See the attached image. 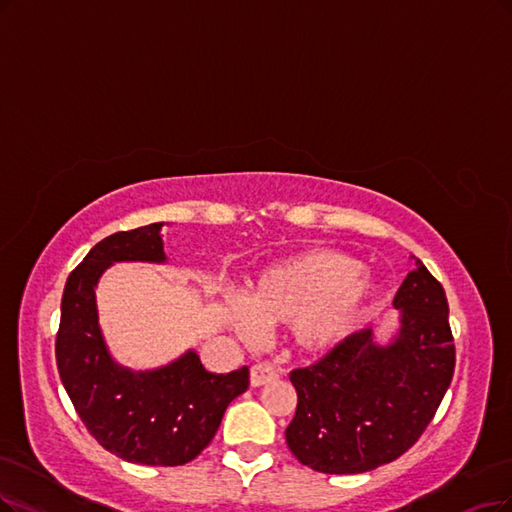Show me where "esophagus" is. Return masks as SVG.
I'll list each match as a JSON object with an SVG mask.
<instances>
[{"label": "esophagus", "instance_id": "34e87169", "mask_svg": "<svg viewBox=\"0 0 512 512\" xmlns=\"http://www.w3.org/2000/svg\"><path fill=\"white\" fill-rule=\"evenodd\" d=\"M274 380H278V371L272 363H259V365L251 367V386L253 388L270 384Z\"/></svg>", "mask_w": 512, "mask_h": 512}]
</instances>
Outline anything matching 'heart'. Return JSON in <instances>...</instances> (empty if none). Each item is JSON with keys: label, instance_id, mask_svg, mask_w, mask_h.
Here are the masks:
<instances>
[{"label": "heart", "instance_id": "heart-1", "mask_svg": "<svg viewBox=\"0 0 512 512\" xmlns=\"http://www.w3.org/2000/svg\"><path fill=\"white\" fill-rule=\"evenodd\" d=\"M369 282L350 255L316 249L261 272L246 299L232 301L230 316L240 335L259 325L289 323L291 342L301 352L337 346L361 323Z\"/></svg>", "mask_w": 512, "mask_h": 512}]
</instances>
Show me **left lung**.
<instances>
[{
	"label": "left lung",
	"mask_w": 512,
	"mask_h": 512,
	"mask_svg": "<svg viewBox=\"0 0 512 512\" xmlns=\"http://www.w3.org/2000/svg\"><path fill=\"white\" fill-rule=\"evenodd\" d=\"M401 331L390 346L358 331L306 369L287 428L293 456L327 475H358L401 458L432 422L456 369L441 282L420 259L394 297Z\"/></svg>",
	"instance_id": "obj_1"
}]
</instances>
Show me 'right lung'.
<instances>
[{"mask_svg":"<svg viewBox=\"0 0 512 512\" xmlns=\"http://www.w3.org/2000/svg\"><path fill=\"white\" fill-rule=\"evenodd\" d=\"M160 227L116 232L92 246L67 278L54 352L69 399L101 447L126 462L183 466L208 447L227 405L249 388V367L215 375L192 350L147 373L111 361L94 287L113 261H164Z\"/></svg>","mask_w":512,"mask_h":512,"instance_id":"add662e5","label":"right lung"}]
</instances>
